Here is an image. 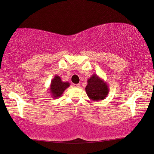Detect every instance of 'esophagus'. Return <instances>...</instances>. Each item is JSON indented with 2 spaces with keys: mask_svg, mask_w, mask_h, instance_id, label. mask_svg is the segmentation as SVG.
<instances>
[{
  "mask_svg": "<svg viewBox=\"0 0 154 154\" xmlns=\"http://www.w3.org/2000/svg\"><path fill=\"white\" fill-rule=\"evenodd\" d=\"M80 83H78V84H74V87H80Z\"/></svg>",
  "mask_w": 154,
  "mask_h": 154,
  "instance_id": "1",
  "label": "esophagus"
}]
</instances>
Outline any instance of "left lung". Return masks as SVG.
<instances>
[{"label":"left lung","mask_w":154,"mask_h":154,"mask_svg":"<svg viewBox=\"0 0 154 154\" xmlns=\"http://www.w3.org/2000/svg\"><path fill=\"white\" fill-rule=\"evenodd\" d=\"M85 89L88 98L95 101L103 100L109 92V88L106 82L96 74H93L88 79Z\"/></svg>","instance_id":"obj_1"}]
</instances>
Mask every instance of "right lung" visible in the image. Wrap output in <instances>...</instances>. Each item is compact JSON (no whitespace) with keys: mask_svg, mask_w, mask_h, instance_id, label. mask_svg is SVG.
I'll return each instance as SVG.
<instances>
[{"mask_svg":"<svg viewBox=\"0 0 154 154\" xmlns=\"http://www.w3.org/2000/svg\"><path fill=\"white\" fill-rule=\"evenodd\" d=\"M69 86L70 83L68 82H63L59 76L55 75L51 82V84L48 90L52 98L57 99L62 96L65 90Z\"/></svg>","mask_w":154,"mask_h":154,"instance_id":"1","label":"right lung"}]
</instances>
